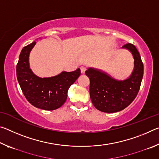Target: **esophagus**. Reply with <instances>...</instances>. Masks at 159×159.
I'll list each match as a JSON object with an SVG mask.
<instances>
[{
  "mask_svg": "<svg viewBox=\"0 0 159 159\" xmlns=\"http://www.w3.org/2000/svg\"><path fill=\"white\" fill-rule=\"evenodd\" d=\"M85 71H86V68L85 66H82L81 67H80V72H81V74H84Z\"/></svg>",
  "mask_w": 159,
  "mask_h": 159,
  "instance_id": "34e87169",
  "label": "esophagus"
}]
</instances>
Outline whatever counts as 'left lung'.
<instances>
[{
	"label": "left lung",
	"instance_id": "left-lung-1",
	"mask_svg": "<svg viewBox=\"0 0 159 159\" xmlns=\"http://www.w3.org/2000/svg\"><path fill=\"white\" fill-rule=\"evenodd\" d=\"M131 52L134 69L130 76L117 80L101 69L89 67L85 71L90 79V95L97 109L105 113L120 111L132 103L139 92L143 78L144 66L140 55L134 45L122 47Z\"/></svg>",
	"mask_w": 159,
	"mask_h": 159
}]
</instances>
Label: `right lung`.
<instances>
[{
	"label": "right lung",
	"instance_id": "1",
	"mask_svg": "<svg viewBox=\"0 0 159 159\" xmlns=\"http://www.w3.org/2000/svg\"><path fill=\"white\" fill-rule=\"evenodd\" d=\"M36 43L34 41L21 51L17 64L18 83L25 98L32 105L47 111L57 109L66 102L69 88L80 76V70L62 71L48 78L36 76L29 65V55Z\"/></svg>",
	"mask_w": 159,
	"mask_h": 159
}]
</instances>
